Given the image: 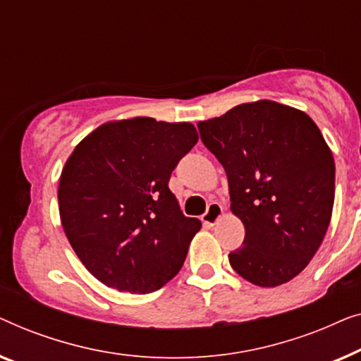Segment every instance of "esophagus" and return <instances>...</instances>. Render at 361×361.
Returning a JSON list of instances; mask_svg holds the SVG:
<instances>
[{
  "mask_svg": "<svg viewBox=\"0 0 361 361\" xmlns=\"http://www.w3.org/2000/svg\"><path fill=\"white\" fill-rule=\"evenodd\" d=\"M222 214H224V207H222L221 204H217V202H212V204L207 207V211L204 212V214L201 216V221H202V224H206V226H214L216 222L221 219Z\"/></svg>",
  "mask_w": 361,
  "mask_h": 361,
  "instance_id": "1",
  "label": "esophagus"
}]
</instances>
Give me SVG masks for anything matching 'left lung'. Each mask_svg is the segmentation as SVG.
Segmentation results:
<instances>
[{"instance_id": "8db88e82", "label": "left lung", "mask_w": 361, "mask_h": 361, "mask_svg": "<svg viewBox=\"0 0 361 361\" xmlns=\"http://www.w3.org/2000/svg\"><path fill=\"white\" fill-rule=\"evenodd\" d=\"M197 129L224 166L231 211L245 227L231 267L262 288L293 280L332 217L335 164L321 130L306 113L270 99L238 104Z\"/></svg>"}]
</instances>
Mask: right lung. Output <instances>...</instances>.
Returning <instances> with one entry per match:
<instances>
[{
  "mask_svg": "<svg viewBox=\"0 0 361 361\" xmlns=\"http://www.w3.org/2000/svg\"><path fill=\"white\" fill-rule=\"evenodd\" d=\"M196 142L190 123L132 118L75 147L60 175V221L96 280L147 294L181 270L201 221L183 214L169 180Z\"/></svg>",
  "mask_w": 361,
  "mask_h": 361,
  "instance_id": "add662e5",
  "label": "right lung"
}]
</instances>
